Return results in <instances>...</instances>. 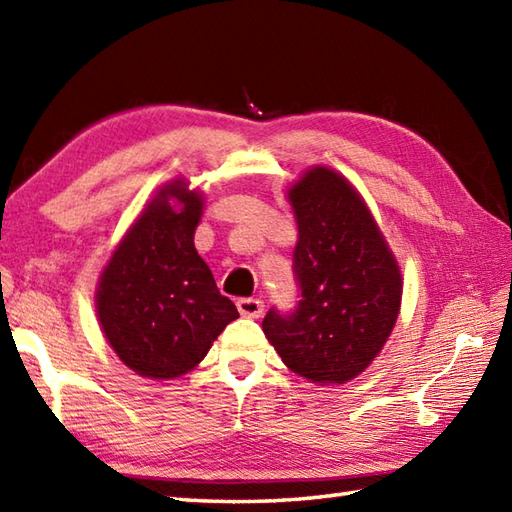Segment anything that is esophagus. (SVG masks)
I'll use <instances>...</instances> for the list:
<instances>
[{
	"mask_svg": "<svg viewBox=\"0 0 512 512\" xmlns=\"http://www.w3.org/2000/svg\"><path fill=\"white\" fill-rule=\"evenodd\" d=\"M237 310L242 317H250V319H259L264 312V301L255 299V297H244L237 301Z\"/></svg>",
	"mask_w": 512,
	"mask_h": 512,
	"instance_id": "obj_1",
	"label": "esophagus"
}]
</instances>
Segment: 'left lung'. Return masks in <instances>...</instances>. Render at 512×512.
<instances>
[{
  "instance_id": "left-lung-1",
  "label": "left lung",
  "mask_w": 512,
  "mask_h": 512,
  "mask_svg": "<svg viewBox=\"0 0 512 512\" xmlns=\"http://www.w3.org/2000/svg\"><path fill=\"white\" fill-rule=\"evenodd\" d=\"M299 242L297 306L262 321L281 361L312 383H345L374 361L398 319L402 279L394 255L352 184L314 167L290 189Z\"/></svg>"
}]
</instances>
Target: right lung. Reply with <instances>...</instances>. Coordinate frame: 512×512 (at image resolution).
Listing matches in <instances>:
<instances>
[{
	"label": "right lung",
	"instance_id": "1",
	"mask_svg": "<svg viewBox=\"0 0 512 512\" xmlns=\"http://www.w3.org/2000/svg\"><path fill=\"white\" fill-rule=\"evenodd\" d=\"M176 197L181 209L168 204ZM202 200L182 180L162 189L103 270L96 312L118 358L145 378H176L198 365L235 303L220 295L193 246Z\"/></svg>",
	"mask_w": 512,
	"mask_h": 512
}]
</instances>
